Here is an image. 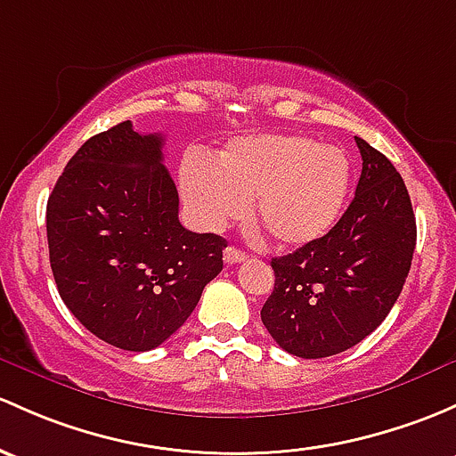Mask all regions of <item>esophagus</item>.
<instances>
[{
    "mask_svg": "<svg viewBox=\"0 0 456 456\" xmlns=\"http://www.w3.org/2000/svg\"><path fill=\"white\" fill-rule=\"evenodd\" d=\"M223 260H224V265H238V262L247 260V253L240 251V248H236V247H227L223 253Z\"/></svg>",
    "mask_w": 456,
    "mask_h": 456,
    "instance_id": "34e87169",
    "label": "esophagus"
}]
</instances>
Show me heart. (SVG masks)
I'll return each instance as SVG.
<instances>
[{"label":"heart","instance_id":"obj_1","mask_svg":"<svg viewBox=\"0 0 456 456\" xmlns=\"http://www.w3.org/2000/svg\"><path fill=\"white\" fill-rule=\"evenodd\" d=\"M352 181L343 148L305 135H248L216 157L190 152L181 161L185 205L205 229L242 218L253 199V220L271 240L301 247L330 232Z\"/></svg>","mask_w":456,"mask_h":456}]
</instances>
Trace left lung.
Instances as JSON below:
<instances>
[{"label": "left lung", "instance_id": "left-lung-1", "mask_svg": "<svg viewBox=\"0 0 456 456\" xmlns=\"http://www.w3.org/2000/svg\"><path fill=\"white\" fill-rule=\"evenodd\" d=\"M362 172L356 194L323 238L273 257L275 289L262 323L299 358L341 354L391 313L411 271L418 227L400 172L356 137Z\"/></svg>", "mask_w": 456, "mask_h": 456}]
</instances>
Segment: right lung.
<instances>
[{"label": "right lung", "mask_w": 456, "mask_h": 456, "mask_svg": "<svg viewBox=\"0 0 456 456\" xmlns=\"http://www.w3.org/2000/svg\"><path fill=\"white\" fill-rule=\"evenodd\" d=\"M47 247L71 314L104 343L159 347L223 271L224 238L188 232L164 137L131 119L78 148L47 199Z\"/></svg>", "instance_id": "obj_1"}]
</instances>
